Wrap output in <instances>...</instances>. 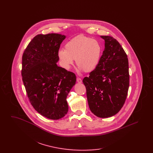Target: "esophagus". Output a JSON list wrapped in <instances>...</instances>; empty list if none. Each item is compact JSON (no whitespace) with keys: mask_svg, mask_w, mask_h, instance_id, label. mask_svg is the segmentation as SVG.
Wrapping results in <instances>:
<instances>
[{"mask_svg":"<svg viewBox=\"0 0 153 153\" xmlns=\"http://www.w3.org/2000/svg\"><path fill=\"white\" fill-rule=\"evenodd\" d=\"M76 80L77 81V82H79V83H81L82 82V80H81V79L80 78V77H77Z\"/></svg>","mask_w":153,"mask_h":153,"instance_id":"1","label":"esophagus"}]
</instances>
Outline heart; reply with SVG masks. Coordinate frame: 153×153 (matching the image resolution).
<instances>
[{"instance_id": "b5f03b06", "label": "heart", "mask_w": 153, "mask_h": 153, "mask_svg": "<svg viewBox=\"0 0 153 153\" xmlns=\"http://www.w3.org/2000/svg\"><path fill=\"white\" fill-rule=\"evenodd\" d=\"M102 53V46L97 40L79 35L67 42L65 50H59L57 55L61 65L66 70L71 68L75 59L80 71L91 72L99 65Z\"/></svg>"}]
</instances>
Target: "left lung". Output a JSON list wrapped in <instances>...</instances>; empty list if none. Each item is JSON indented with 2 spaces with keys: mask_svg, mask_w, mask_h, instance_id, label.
Listing matches in <instances>:
<instances>
[{
  "mask_svg": "<svg viewBox=\"0 0 153 153\" xmlns=\"http://www.w3.org/2000/svg\"><path fill=\"white\" fill-rule=\"evenodd\" d=\"M105 49L98 66L82 82L89 107L99 117L117 114L126 101L130 82L128 60L120 44L108 36H101Z\"/></svg>",
  "mask_w": 153,
  "mask_h": 153,
  "instance_id": "1",
  "label": "left lung"
}]
</instances>
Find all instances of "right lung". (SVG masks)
I'll return each instance as SVG.
<instances>
[{
  "instance_id": "right-lung-1",
  "label": "right lung",
  "mask_w": 153,
  "mask_h": 153,
  "mask_svg": "<svg viewBox=\"0 0 153 153\" xmlns=\"http://www.w3.org/2000/svg\"><path fill=\"white\" fill-rule=\"evenodd\" d=\"M65 36L38 34L22 56V81L31 105L41 115L57 120L68 111L66 97L76 81L74 73L58 66V51Z\"/></svg>"
}]
</instances>
